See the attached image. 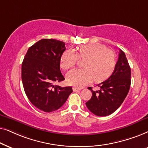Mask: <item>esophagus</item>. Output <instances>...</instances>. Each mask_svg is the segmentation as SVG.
<instances>
[{"label":"esophagus","mask_w":148,"mask_h":148,"mask_svg":"<svg viewBox=\"0 0 148 148\" xmlns=\"http://www.w3.org/2000/svg\"><path fill=\"white\" fill-rule=\"evenodd\" d=\"M73 91L74 92H77V91H79L80 90V88H77V87H73Z\"/></svg>","instance_id":"34e87169"}]
</instances>
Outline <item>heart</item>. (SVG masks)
<instances>
[{
    "label": "heart",
    "instance_id": "1",
    "mask_svg": "<svg viewBox=\"0 0 148 148\" xmlns=\"http://www.w3.org/2000/svg\"><path fill=\"white\" fill-rule=\"evenodd\" d=\"M78 58L85 59L84 69H74L66 75L67 82L77 87L93 80L95 82L106 80L111 75L116 65V56L112 49L101 44H89L80 47L77 54L72 49L65 51L61 57V66L64 70L72 68Z\"/></svg>",
    "mask_w": 148,
    "mask_h": 148
}]
</instances>
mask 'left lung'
I'll list each match as a JSON object with an SVG mask.
<instances>
[{
  "mask_svg": "<svg viewBox=\"0 0 148 148\" xmlns=\"http://www.w3.org/2000/svg\"><path fill=\"white\" fill-rule=\"evenodd\" d=\"M131 71L125 53L120 50L119 60L113 73L107 80L97 84L99 88L93 90L92 97L86 102L88 110L99 116L113 113L123 103L129 92L131 81Z\"/></svg>",
  "mask_w": 148,
  "mask_h": 148,
  "instance_id": "obj_1",
  "label": "left lung"
}]
</instances>
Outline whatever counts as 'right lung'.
<instances>
[{
	"label": "right lung",
	"instance_id": "obj_1",
	"mask_svg": "<svg viewBox=\"0 0 148 148\" xmlns=\"http://www.w3.org/2000/svg\"><path fill=\"white\" fill-rule=\"evenodd\" d=\"M65 43L56 39H42L29 47L21 64V80L29 101L45 112L58 110L72 92L71 86L56 82L65 80L60 60Z\"/></svg>",
	"mask_w": 148,
	"mask_h": 148
}]
</instances>
